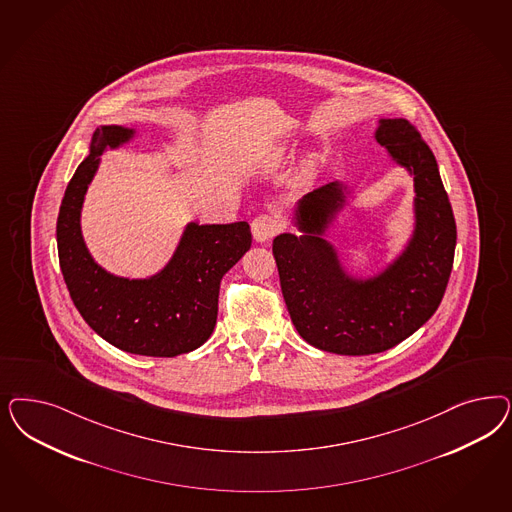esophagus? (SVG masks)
<instances>
[{
  "label": "esophagus",
  "instance_id": "obj_1",
  "mask_svg": "<svg viewBox=\"0 0 512 512\" xmlns=\"http://www.w3.org/2000/svg\"><path fill=\"white\" fill-rule=\"evenodd\" d=\"M281 218L277 215H260L252 220V237L260 243L269 241L271 237H275L281 230Z\"/></svg>",
  "mask_w": 512,
  "mask_h": 512
}]
</instances>
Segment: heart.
Masks as SVG:
<instances>
[{
	"label": "heart",
	"instance_id": "1",
	"mask_svg": "<svg viewBox=\"0 0 512 512\" xmlns=\"http://www.w3.org/2000/svg\"><path fill=\"white\" fill-rule=\"evenodd\" d=\"M279 162H281V152H275V154L271 156V160H269L267 167H275Z\"/></svg>",
	"mask_w": 512,
	"mask_h": 512
}]
</instances>
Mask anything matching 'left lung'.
Returning a JSON list of instances; mask_svg holds the SVG:
<instances>
[{
  "instance_id": "1",
  "label": "left lung",
  "mask_w": 512,
  "mask_h": 512,
  "mask_svg": "<svg viewBox=\"0 0 512 512\" xmlns=\"http://www.w3.org/2000/svg\"><path fill=\"white\" fill-rule=\"evenodd\" d=\"M375 139L414 181V230L392 264L350 275L324 237L347 205L348 184L330 182L297 201L301 235L273 241L282 296L297 333L313 347L367 356L405 341L437 311L450 279L456 222L433 152L405 118H380Z\"/></svg>"
}]
</instances>
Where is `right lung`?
<instances>
[{"label": "right lung", "instance_id": "add662e5", "mask_svg": "<svg viewBox=\"0 0 512 512\" xmlns=\"http://www.w3.org/2000/svg\"><path fill=\"white\" fill-rule=\"evenodd\" d=\"M135 137L133 128L101 126L90 154L66 188L56 222L60 269L84 322L124 352L173 358L201 347L215 330L220 281L250 248L248 222H188L171 260L147 279L118 277L88 252L81 231L84 196L101 154Z\"/></svg>", "mask_w": 512, "mask_h": 512}]
</instances>
